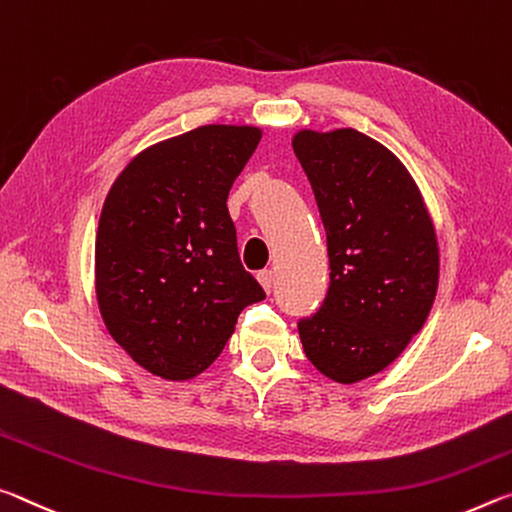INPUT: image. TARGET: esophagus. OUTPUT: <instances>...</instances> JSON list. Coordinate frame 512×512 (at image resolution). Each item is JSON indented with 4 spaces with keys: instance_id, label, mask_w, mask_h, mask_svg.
<instances>
[{
    "instance_id": "1",
    "label": "esophagus",
    "mask_w": 512,
    "mask_h": 512,
    "mask_svg": "<svg viewBox=\"0 0 512 512\" xmlns=\"http://www.w3.org/2000/svg\"><path fill=\"white\" fill-rule=\"evenodd\" d=\"M258 281H261V286L265 288V292H272L276 286V276L274 270H263L258 272Z\"/></svg>"
}]
</instances>
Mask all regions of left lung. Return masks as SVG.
I'll return each mask as SVG.
<instances>
[{
	"mask_svg": "<svg viewBox=\"0 0 512 512\" xmlns=\"http://www.w3.org/2000/svg\"><path fill=\"white\" fill-rule=\"evenodd\" d=\"M329 251V290L297 322L311 363L338 383L381 372L422 329L438 290V242L406 167L354 129L301 131Z\"/></svg>",
	"mask_w": 512,
	"mask_h": 512,
	"instance_id": "left-lung-1",
	"label": "left lung"
}]
</instances>
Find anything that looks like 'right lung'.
Masks as SVG:
<instances>
[{
	"label": "right lung",
	"mask_w": 512,
	"mask_h": 512,
	"mask_svg": "<svg viewBox=\"0 0 512 512\" xmlns=\"http://www.w3.org/2000/svg\"><path fill=\"white\" fill-rule=\"evenodd\" d=\"M261 142L254 127L208 124L124 167L99 217V311L117 345L163 379L220 356L242 308L265 290L240 263L229 190Z\"/></svg>",
	"instance_id": "add662e5"
}]
</instances>
